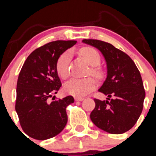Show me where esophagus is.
<instances>
[{
  "label": "esophagus",
  "instance_id": "esophagus-1",
  "mask_svg": "<svg viewBox=\"0 0 156 156\" xmlns=\"http://www.w3.org/2000/svg\"><path fill=\"white\" fill-rule=\"evenodd\" d=\"M83 99L84 98L82 97H76L75 98V101H83Z\"/></svg>",
  "mask_w": 156,
  "mask_h": 156
}]
</instances>
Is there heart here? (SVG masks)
<instances>
[{"mask_svg": "<svg viewBox=\"0 0 156 156\" xmlns=\"http://www.w3.org/2000/svg\"><path fill=\"white\" fill-rule=\"evenodd\" d=\"M80 54L86 59L87 62L92 66H98L101 62V57L98 51L90 47H84L80 49ZM71 58V51L67 50L63 52L56 62V71L59 76L63 79L67 78L69 73V62ZM92 73L96 76L100 75V71L94 67L91 70ZM97 86V81L92 77L85 79H73L66 83L64 89L66 93L69 94L81 97L84 96L94 90Z\"/></svg>", "mask_w": 156, "mask_h": 156, "instance_id": "obj_1", "label": "heart"}]
</instances>
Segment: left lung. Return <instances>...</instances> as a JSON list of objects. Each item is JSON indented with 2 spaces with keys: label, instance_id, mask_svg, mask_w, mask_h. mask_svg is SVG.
I'll return each instance as SVG.
<instances>
[{
  "label": "left lung",
  "instance_id": "8db88e82",
  "mask_svg": "<svg viewBox=\"0 0 156 156\" xmlns=\"http://www.w3.org/2000/svg\"><path fill=\"white\" fill-rule=\"evenodd\" d=\"M83 42L98 48L107 64V78L98 91L108 98L94 99L90 119L109 133H125L134 126L143 109L145 91L140 72L129 55L109 43L93 39Z\"/></svg>",
  "mask_w": 156,
  "mask_h": 156
}]
</instances>
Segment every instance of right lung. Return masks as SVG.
Listing matches in <instances>:
<instances>
[{"label":"right lung","instance_id":"add662e5","mask_svg":"<svg viewBox=\"0 0 156 156\" xmlns=\"http://www.w3.org/2000/svg\"><path fill=\"white\" fill-rule=\"evenodd\" d=\"M76 44V41L48 43L32 52L22 67L17 81L16 111L23 131L32 138H51L67 123L66 108L74 102L73 96L51 102L49 98L62 87L56 71L57 59Z\"/></svg>","mask_w":156,"mask_h":156}]
</instances>
